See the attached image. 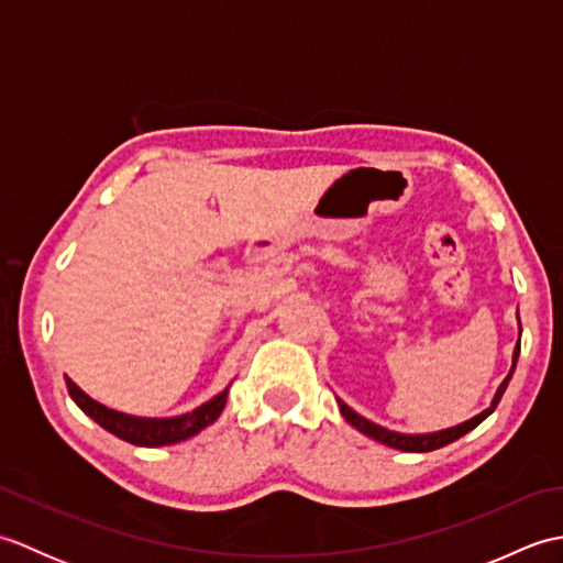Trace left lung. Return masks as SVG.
I'll list each match as a JSON object with an SVG mask.
<instances>
[{
	"instance_id": "8db88e82",
	"label": "left lung",
	"mask_w": 563,
	"mask_h": 563,
	"mask_svg": "<svg viewBox=\"0 0 563 563\" xmlns=\"http://www.w3.org/2000/svg\"><path fill=\"white\" fill-rule=\"evenodd\" d=\"M518 321H520V319H518ZM520 331H522V329H520ZM518 355H520V339H518L516 351H512V367H510V373H508V377H506L504 382H500L496 397H494L492 406H488L486 411H482L479 416H474V418H470V421H464V423H460V426L438 430V433L406 435V433H397V430H387V428H382V426H377V423H373V421H367L365 416L355 413V411L351 409V406L343 404L341 399H339V409H341L345 421H349L353 428H357V430H361V433H365L367 438H373V440L382 442V445H389V448H394V450H401V452H430V450L445 448V445H450V442H454L457 438L470 433V430H474L476 426H479V423L484 421V418H488V416L494 413V409L498 406L500 397H504V391H506L508 382H510V377H512V369H516Z\"/></svg>"
}]
</instances>
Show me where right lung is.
I'll return each instance as SVG.
<instances>
[{"instance_id": "obj_1", "label": "right lung", "mask_w": 563, "mask_h": 563, "mask_svg": "<svg viewBox=\"0 0 563 563\" xmlns=\"http://www.w3.org/2000/svg\"><path fill=\"white\" fill-rule=\"evenodd\" d=\"M67 382V391L69 397L75 399L79 409L93 418L101 428L109 430L115 438H121L125 442H133V445L140 448H162V445H174V442H181L198 435L202 428H208L220 418L224 404H227V391L230 387H224L218 397H212L210 401L200 404L198 409L184 416H172V418H140V416H130L113 411L109 406H103L99 401H93L89 394H84L75 382L65 377Z\"/></svg>"}]
</instances>
